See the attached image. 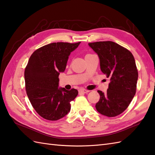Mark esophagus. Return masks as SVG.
<instances>
[{
	"instance_id": "esophagus-1",
	"label": "esophagus",
	"mask_w": 155,
	"mask_h": 155,
	"mask_svg": "<svg viewBox=\"0 0 155 155\" xmlns=\"http://www.w3.org/2000/svg\"><path fill=\"white\" fill-rule=\"evenodd\" d=\"M78 92H79V93H88L89 92V91H88V90H86L84 88H81V89H79Z\"/></svg>"
}]
</instances>
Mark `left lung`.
I'll return each instance as SVG.
<instances>
[{
    "label": "left lung",
    "mask_w": 155,
    "mask_h": 155,
    "mask_svg": "<svg viewBox=\"0 0 155 155\" xmlns=\"http://www.w3.org/2000/svg\"><path fill=\"white\" fill-rule=\"evenodd\" d=\"M98 54L100 69L110 78L107 92L100 91L96 108L100 114L116 117L127 108L135 94L138 71L133 54L116 43L106 41L89 43Z\"/></svg>",
    "instance_id": "left-lung-1"
}]
</instances>
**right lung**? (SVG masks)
I'll use <instances>...</instances> for the list:
<instances>
[{"mask_svg":"<svg viewBox=\"0 0 155 155\" xmlns=\"http://www.w3.org/2000/svg\"><path fill=\"white\" fill-rule=\"evenodd\" d=\"M81 42H57L35 50L29 59L24 71L25 86L30 103L45 120L56 121L71 110L70 102L78 91L58 88L59 75L64 72L69 56Z\"/></svg>","mask_w":155,"mask_h":155,"instance_id":"add662e5","label":"right lung"}]
</instances>
